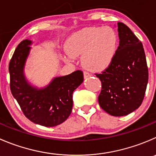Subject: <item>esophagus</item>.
<instances>
[{
  "label": "esophagus",
  "mask_w": 156,
  "mask_h": 156,
  "mask_svg": "<svg viewBox=\"0 0 156 156\" xmlns=\"http://www.w3.org/2000/svg\"><path fill=\"white\" fill-rule=\"evenodd\" d=\"M90 74L89 73V72L84 71V78H88V77H90Z\"/></svg>",
  "instance_id": "1"
}]
</instances>
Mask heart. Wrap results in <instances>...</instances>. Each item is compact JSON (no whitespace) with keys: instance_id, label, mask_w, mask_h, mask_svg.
<instances>
[{"instance_id":"heart-1","label":"heart","mask_w":156,"mask_h":156,"mask_svg":"<svg viewBox=\"0 0 156 156\" xmlns=\"http://www.w3.org/2000/svg\"><path fill=\"white\" fill-rule=\"evenodd\" d=\"M117 48V36L110 27H90L72 35L66 49L72 57L82 55L83 66L91 71H102L111 63Z\"/></svg>"}]
</instances>
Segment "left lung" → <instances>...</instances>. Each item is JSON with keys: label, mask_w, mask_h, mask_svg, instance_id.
<instances>
[{"label": "left lung", "mask_w": 156, "mask_h": 156, "mask_svg": "<svg viewBox=\"0 0 156 156\" xmlns=\"http://www.w3.org/2000/svg\"><path fill=\"white\" fill-rule=\"evenodd\" d=\"M120 43L110 66L101 74L98 102L101 108L114 116H126L140 107L149 79L143 44L130 29L117 23Z\"/></svg>", "instance_id": "1"}]
</instances>
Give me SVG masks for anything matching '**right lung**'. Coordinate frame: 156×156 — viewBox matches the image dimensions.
I'll return each instance as SVG.
<instances>
[{
	"instance_id": "1",
	"label": "right lung",
	"mask_w": 156,
	"mask_h": 156,
	"mask_svg": "<svg viewBox=\"0 0 156 156\" xmlns=\"http://www.w3.org/2000/svg\"><path fill=\"white\" fill-rule=\"evenodd\" d=\"M31 44V40H23L10 59V90L30 121L46 127L55 126L66 121L72 113V94L84 81L83 72L78 70L66 76L54 78L43 88L33 87L23 73Z\"/></svg>"
}]
</instances>
